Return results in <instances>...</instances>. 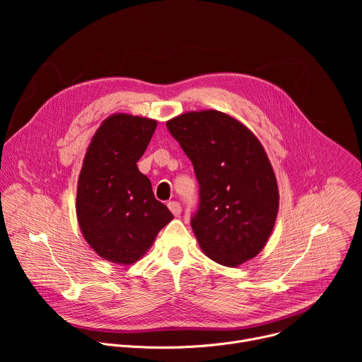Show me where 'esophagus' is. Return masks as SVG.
Returning <instances> with one entry per match:
<instances>
[{
	"label": "esophagus",
	"instance_id": "34e87169",
	"mask_svg": "<svg viewBox=\"0 0 362 362\" xmlns=\"http://www.w3.org/2000/svg\"><path fill=\"white\" fill-rule=\"evenodd\" d=\"M168 208L170 209V212L175 215V216H179L180 215V212H182V206H180V203L179 202H169L168 203Z\"/></svg>",
	"mask_w": 362,
	"mask_h": 362
}]
</instances>
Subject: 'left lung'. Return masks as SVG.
<instances>
[{
  "label": "left lung",
  "instance_id": "left-lung-1",
  "mask_svg": "<svg viewBox=\"0 0 362 362\" xmlns=\"http://www.w3.org/2000/svg\"><path fill=\"white\" fill-rule=\"evenodd\" d=\"M166 127L190 159L199 182L190 225L202 250L225 267L256 256L279 208L276 177L259 140L216 110L185 113Z\"/></svg>",
  "mask_w": 362,
  "mask_h": 362
}]
</instances>
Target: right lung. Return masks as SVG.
Returning a JSON list of instances; mask_svg holds the SVG:
<instances>
[{
  "label": "right lung",
  "mask_w": 362,
  "mask_h": 362,
  "mask_svg": "<svg viewBox=\"0 0 362 362\" xmlns=\"http://www.w3.org/2000/svg\"><path fill=\"white\" fill-rule=\"evenodd\" d=\"M158 123L113 115L94 134L78 177L76 211L88 245L103 259L133 264L172 219L137 168Z\"/></svg>",
  "instance_id": "obj_1"
}]
</instances>
